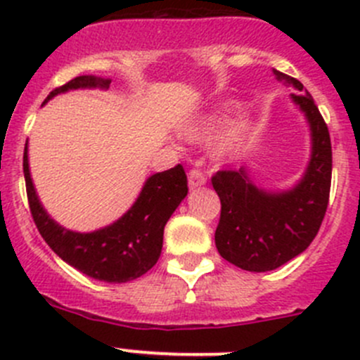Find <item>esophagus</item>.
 Returning a JSON list of instances; mask_svg holds the SVG:
<instances>
[{"instance_id": "esophagus-1", "label": "esophagus", "mask_w": 360, "mask_h": 360, "mask_svg": "<svg viewBox=\"0 0 360 360\" xmlns=\"http://www.w3.org/2000/svg\"><path fill=\"white\" fill-rule=\"evenodd\" d=\"M205 183H207V179L200 170H190V174H188V186H190L191 190H195V188H200Z\"/></svg>"}]
</instances>
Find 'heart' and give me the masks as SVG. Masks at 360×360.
<instances>
[{"label":"heart","mask_w":360,"mask_h":360,"mask_svg":"<svg viewBox=\"0 0 360 360\" xmlns=\"http://www.w3.org/2000/svg\"><path fill=\"white\" fill-rule=\"evenodd\" d=\"M240 106L242 104L238 101H224V103L217 104L214 110L184 127V139L190 143H205V141L219 136L230 125L231 116L240 110ZM254 139H256V125L252 120H240L217 141L212 151L214 160H217L219 163H231L242 158L250 150Z\"/></svg>","instance_id":"obj_1"}]
</instances>
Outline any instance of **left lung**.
Returning <instances> with one entry per match:
<instances>
[{
  "mask_svg": "<svg viewBox=\"0 0 360 360\" xmlns=\"http://www.w3.org/2000/svg\"><path fill=\"white\" fill-rule=\"evenodd\" d=\"M277 82L292 86L291 103L310 129V158L291 188L259 186L249 167L221 170L212 186L221 200L216 248L221 256L248 271H270L300 256L317 235L331 190L333 151L329 130L314 97L296 78L274 69Z\"/></svg>",
  "mask_w": 360,
  "mask_h": 360,
  "instance_id": "left-lung-1",
  "label": "left lung"
}]
</instances>
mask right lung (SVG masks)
I'll use <instances>...</instances> for the list:
<instances>
[{
	"instance_id": "1",
	"label": "right lung",
	"mask_w": 360,
	"mask_h": 360,
	"mask_svg": "<svg viewBox=\"0 0 360 360\" xmlns=\"http://www.w3.org/2000/svg\"><path fill=\"white\" fill-rule=\"evenodd\" d=\"M110 78L76 76L50 92L43 106L59 94L78 89H110ZM24 177L29 207L38 231L63 261L96 281L122 284L146 274L157 264L163 245V228L188 195L183 167L151 174L144 181L136 202L108 226L94 231H75L57 223L38 197L29 169V146L24 150Z\"/></svg>"
}]
</instances>
